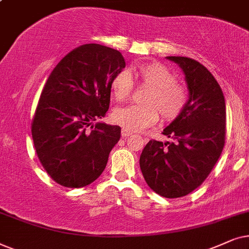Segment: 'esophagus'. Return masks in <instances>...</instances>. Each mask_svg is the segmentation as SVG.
<instances>
[{
	"mask_svg": "<svg viewBox=\"0 0 249 249\" xmlns=\"http://www.w3.org/2000/svg\"><path fill=\"white\" fill-rule=\"evenodd\" d=\"M130 135H132L131 132H128V131L124 130V128H123V130H122V137L123 138H127V137H130Z\"/></svg>",
	"mask_w": 249,
	"mask_h": 249,
	"instance_id": "1",
	"label": "esophagus"
}]
</instances>
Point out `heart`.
Wrapping results in <instances>:
<instances>
[{
    "mask_svg": "<svg viewBox=\"0 0 249 249\" xmlns=\"http://www.w3.org/2000/svg\"><path fill=\"white\" fill-rule=\"evenodd\" d=\"M131 74L149 90L143 97L144 105H131L115 109L112 119L126 131H142L158 121L160 112L164 121L177 118L188 102V92L177 83L175 75L159 62L134 66ZM133 81L126 71L112 78L111 90L116 100L124 101L130 97Z\"/></svg>",
    "mask_w": 249,
    "mask_h": 249,
    "instance_id": "obj_1",
    "label": "heart"
}]
</instances>
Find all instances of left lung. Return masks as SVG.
I'll return each instance as SVG.
<instances>
[{
	"label": "left lung",
	"instance_id": "left-lung-1",
	"mask_svg": "<svg viewBox=\"0 0 249 249\" xmlns=\"http://www.w3.org/2000/svg\"><path fill=\"white\" fill-rule=\"evenodd\" d=\"M182 69L189 92L180 115L164 128L172 142L150 140L140 156L147 184L165 198L187 196L206 180L224 147L225 100L211 71L194 59L166 57Z\"/></svg>",
	"mask_w": 249,
	"mask_h": 249
}]
</instances>
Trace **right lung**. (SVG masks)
<instances>
[{
  "mask_svg": "<svg viewBox=\"0 0 249 249\" xmlns=\"http://www.w3.org/2000/svg\"><path fill=\"white\" fill-rule=\"evenodd\" d=\"M125 68L122 53L84 44L55 66L32 123L35 150L44 170L66 188H82L100 177L121 127L95 123L110 104L112 78Z\"/></svg>",
  "mask_w": 249,
  "mask_h": 249,
  "instance_id": "right-lung-1",
  "label": "right lung"
}]
</instances>
